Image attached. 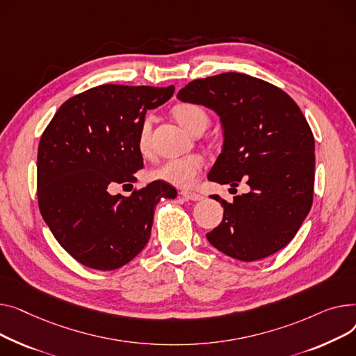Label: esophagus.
<instances>
[{"mask_svg": "<svg viewBox=\"0 0 356 356\" xmlns=\"http://www.w3.org/2000/svg\"><path fill=\"white\" fill-rule=\"evenodd\" d=\"M181 195H182L186 201H201V200L204 198L201 194L190 193V191H181Z\"/></svg>", "mask_w": 356, "mask_h": 356, "instance_id": "34e87169", "label": "esophagus"}]
</instances>
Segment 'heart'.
I'll return each instance as SVG.
<instances>
[{
  "label": "heart",
  "mask_w": 356,
  "mask_h": 356,
  "mask_svg": "<svg viewBox=\"0 0 356 356\" xmlns=\"http://www.w3.org/2000/svg\"><path fill=\"white\" fill-rule=\"evenodd\" d=\"M172 113L181 127L193 134L198 131L204 132L208 123H210V116H208L207 111L201 108L200 104L181 103L174 108ZM138 148L143 155H149L152 152L151 123L148 120H145L139 128ZM202 165L204 159L195 154L168 159L152 172V178L178 188H190L197 182L198 175L202 170Z\"/></svg>",
  "instance_id": "1"
}]
</instances>
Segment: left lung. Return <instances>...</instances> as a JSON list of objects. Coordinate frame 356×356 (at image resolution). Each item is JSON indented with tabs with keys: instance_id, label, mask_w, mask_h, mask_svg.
I'll list each match as a JSON object with an SVG mask.
<instances>
[{
	"instance_id": "1",
	"label": "left lung",
	"mask_w": 356,
	"mask_h": 356,
	"mask_svg": "<svg viewBox=\"0 0 356 356\" xmlns=\"http://www.w3.org/2000/svg\"><path fill=\"white\" fill-rule=\"evenodd\" d=\"M177 97L221 119L222 152L208 179L250 186L233 202L211 195L224 217L208 241L241 261L275 254L293 240L313 201L315 139L300 108L271 83L234 72L193 80Z\"/></svg>"
}]
</instances>
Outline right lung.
Segmentation results:
<instances>
[{"instance_id": "add662e5", "label": "right lung", "mask_w": 356, "mask_h": 356, "mask_svg": "<svg viewBox=\"0 0 356 356\" xmlns=\"http://www.w3.org/2000/svg\"><path fill=\"white\" fill-rule=\"evenodd\" d=\"M175 88L102 85L61 104L37 154L38 208L50 232L83 266L115 270L136 257L151 237L154 210L177 190L154 181L132 195H112L143 168L138 134L146 111Z\"/></svg>"}]
</instances>
